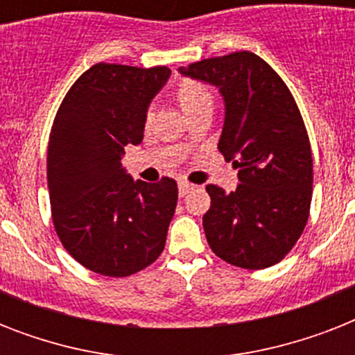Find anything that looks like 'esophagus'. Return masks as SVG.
I'll return each instance as SVG.
<instances>
[{"label":"esophagus","mask_w":355,"mask_h":355,"mask_svg":"<svg viewBox=\"0 0 355 355\" xmlns=\"http://www.w3.org/2000/svg\"><path fill=\"white\" fill-rule=\"evenodd\" d=\"M191 189H193V184H189L188 180H180V182H178V193L182 195V197L184 195H188Z\"/></svg>","instance_id":"1"}]
</instances>
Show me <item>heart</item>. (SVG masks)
Here are the masks:
<instances>
[{"label": "heart", "mask_w": 355, "mask_h": 355, "mask_svg": "<svg viewBox=\"0 0 355 355\" xmlns=\"http://www.w3.org/2000/svg\"><path fill=\"white\" fill-rule=\"evenodd\" d=\"M177 99L180 103V107L186 114H191L195 110H199L202 107H211L214 105V97H211V92L208 90V86L199 83V80L186 79L182 80L177 88ZM150 110L147 112L145 118L150 119Z\"/></svg>", "instance_id": "b5f03b06"}]
</instances>
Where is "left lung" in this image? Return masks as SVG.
Masks as SVG:
<instances>
[{
    "label": "left lung",
    "mask_w": 355,
    "mask_h": 355,
    "mask_svg": "<svg viewBox=\"0 0 355 355\" xmlns=\"http://www.w3.org/2000/svg\"><path fill=\"white\" fill-rule=\"evenodd\" d=\"M180 71L219 86L227 107L219 150L239 169L236 191L206 186L208 245L227 263L267 269L291 252L309 217L313 158L302 114L280 75L250 51Z\"/></svg>",
    "instance_id": "1"
}]
</instances>
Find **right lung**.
Here are the masks:
<instances>
[{
	"mask_svg": "<svg viewBox=\"0 0 355 355\" xmlns=\"http://www.w3.org/2000/svg\"><path fill=\"white\" fill-rule=\"evenodd\" d=\"M169 75L166 66L94 64L53 119L47 145L53 225L64 248L97 275H134L166 245L177 182L169 177L134 182L121 155L125 145L144 139L147 107Z\"/></svg>",
	"mask_w": 355,
	"mask_h": 355,
	"instance_id": "add662e5",
	"label": "right lung"
}]
</instances>
